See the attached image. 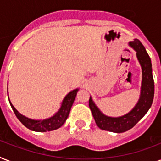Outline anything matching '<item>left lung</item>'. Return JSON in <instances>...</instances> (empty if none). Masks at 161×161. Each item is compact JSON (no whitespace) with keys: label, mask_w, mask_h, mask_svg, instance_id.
I'll return each mask as SVG.
<instances>
[{"label":"left lung","mask_w":161,"mask_h":161,"mask_svg":"<svg viewBox=\"0 0 161 161\" xmlns=\"http://www.w3.org/2000/svg\"><path fill=\"white\" fill-rule=\"evenodd\" d=\"M130 46L136 51V56L142 68V84L140 99L130 113L120 117H108L98 109L93 103L92 98H89L88 103L96 125L99 129L110 132L123 133L132 129L142 119L150 108L152 105L155 84L152 75V65L150 56L146 53L145 47L140 40L135 39L130 42Z\"/></svg>","instance_id":"1"}]
</instances>
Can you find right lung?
<instances>
[{
    "mask_svg": "<svg viewBox=\"0 0 161 161\" xmlns=\"http://www.w3.org/2000/svg\"><path fill=\"white\" fill-rule=\"evenodd\" d=\"M78 91V88H77V89L71 91L70 93H68L63 99L60 109L58 110L53 117L43 120H34L25 117L15 108V107L11 104V101H9V102H10V104H11L15 114L17 117V119L21 121L22 125H25L27 129L33 130V131L46 132V131H52V130H57L65 123L68 115H69L71 108H72V105L74 102Z\"/></svg>",
    "mask_w": 161,
    "mask_h": 161,
    "instance_id": "add662e5",
    "label": "right lung"
}]
</instances>
